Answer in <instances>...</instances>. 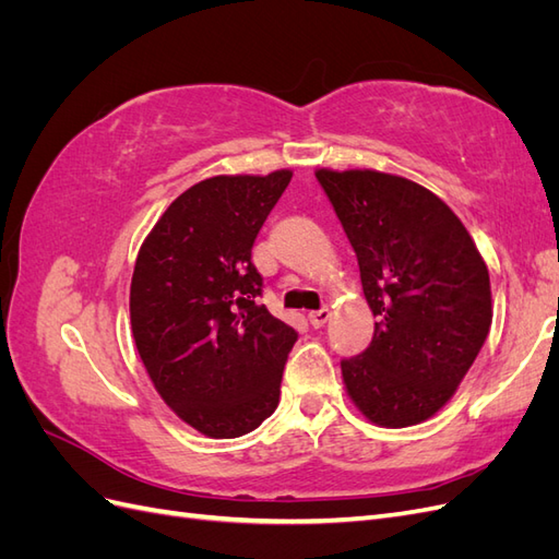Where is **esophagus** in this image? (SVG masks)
I'll use <instances>...</instances> for the list:
<instances>
[{
    "mask_svg": "<svg viewBox=\"0 0 559 559\" xmlns=\"http://www.w3.org/2000/svg\"><path fill=\"white\" fill-rule=\"evenodd\" d=\"M308 319H310V324H312L314 329H319V326H324L326 321L331 319V310H329V308L314 310V312H310V314H308Z\"/></svg>",
    "mask_w": 559,
    "mask_h": 559,
    "instance_id": "esophagus-1",
    "label": "esophagus"
}]
</instances>
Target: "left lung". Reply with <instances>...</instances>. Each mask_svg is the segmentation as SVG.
<instances>
[{
  "label": "left lung",
  "instance_id": "left-lung-1",
  "mask_svg": "<svg viewBox=\"0 0 559 559\" xmlns=\"http://www.w3.org/2000/svg\"><path fill=\"white\" fill-rule=\"evenodd\" d=\"M314 175L378 317L368 349L341 364L347 396L378 427L419 425L454 396L489 333L487 265L460 216L417 181L329 167Z\"/></svg>",
  "mask_w": 559,
  "mask_h": 559
}]
</instances>
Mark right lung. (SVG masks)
Wrapping results in <instances>:
<instances>
[{"label": "right lung", "mask_w": 559, "mask_h": 559, "mask_svg": "<svg viewBox=\"0 0 559 559\" xmlns=\"http://www.w3.org/2000/svg\"><path fill=\"white\" fill-rule=\"evenodd\" d=\"M292 177L202 179L140 247L130 282L134 345L167 408L202 436H245L280 403L298 335L253 300L263 282L251 247Z\"/></svg>", "instance_id": "1"}]
</instances>
